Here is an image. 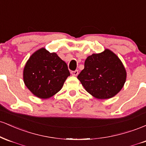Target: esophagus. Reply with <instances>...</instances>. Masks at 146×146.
Returning a JSON list of instances; mask_svg holds the SVG:
<instances>
[{
    "label": "esophagus",
    "instance_id": "1",
    "mask_svg": "<svg viewBox=\"0 0 146 146\" xmlns=\"http://www.w3.org/2000/svg\"><path fill=\"white\" fill-rule=\"evenodd\" d=\"M71 73L72 75H74V76H77V75H78L79 72H78V70H75V71H71Z\"/></svg>",
    "mask_w": 146,
    "mask_h": 146
}]
</instances>
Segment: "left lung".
<instances>
[{
	"label": "left lung",
	"mask_w": 146,
	"mask_h": 146,
	"mask_svg": "<svg viewBox=\"0 0 146 146\" xmlns=\"http://www.w3.org/2000/svg\"><path fill=\"white\" fill-rule=\"evenodd\" d=\"M78 79L88 93L95 98L106 100L121 90L126 80V71L117 55L105 49L86 58L84 68Z\"/></svg>",
	"instance_id": "left-lung-1"
}]
</instances>
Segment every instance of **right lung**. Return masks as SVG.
Masks as SVG:
<instances>
[{
    "label": "right lung",
    "instance_id": "obj_1",
    "mask_svg": "<svg viewBox=\"0 0 146 146\" xmlns=\"http://www.w3.org/2000/svg\"><path fill=\"white\" fill-rule=\"evenodd\" d=\"M69 75L66 63L44 48L31 55L23 71L25 86L41 99L49 98L59 92Z\"/></svg>",
    "mask_w": 146,
    "mask_h": 146
}]
</instances>
